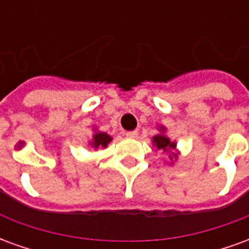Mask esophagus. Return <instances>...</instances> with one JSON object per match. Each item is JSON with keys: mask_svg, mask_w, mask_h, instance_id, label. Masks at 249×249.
<instances>
[{"mask_svg": "<svg viewBox=\"0 0 249 249\" xmlns=\"http://www.w3.org/2000/svg\"><path fill=\"white\" fill-rule=\"evenodd\" d=\"M137 135H139V132H137V130H130V132H126V136L130 137V139H136Z\"/></svg>", "mask_w": 249, "mask_h": 249, "instance_id": "esophagus-1", "label": "esophagus"}]
</instances>
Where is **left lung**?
<instances>
[{
	"label": "left lung",
	"mask_w": 249,
	"mask_h": 249,
	"mask_svg": "<svg viewBox=\"0 0 249 249\" xmlns=\"http://www.w3.org/2000/svg\"><path fill=\"white\" fill-rule=\"evenodd\" d=\"M161 130H164V128H161ZM153 145L156 146L159 151H162V152H167V151H171V149H175L176 148V144L172 142V141L168 139L167 136L164 135H156L153 137ZM178 155H175L172 153V156H169L171 160L173 159H176Z\"/></svg>",
	"instance_id": "left-lung-1"
}]
</instances>
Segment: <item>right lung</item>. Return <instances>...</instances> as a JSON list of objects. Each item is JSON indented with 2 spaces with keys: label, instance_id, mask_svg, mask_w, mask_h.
I'll list each match as a JSON object with an SVG mask.
<instances>
[{
  "label": "right lung",
  "instance_id": "1",
  "mask_svg": "<svg viewBox=\"0 0 249 249\" xmlns=\"http://www.w3.org/2000/svg\"><path fill=\"white\" fill-rule=\"evenodd\" d=\"M112 141V137L104 132H97L96 135H93V140L90 145L94 148H107L108 144Z\"/></svg>",
  "mask_w": 249,
  "mask_h": 249
}]
</instances>
